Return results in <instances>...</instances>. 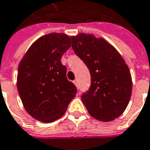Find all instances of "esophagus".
<instances>
[{
    "mask_svg": "<svg viewBox=\"0 0 150 150\" xmlns=\"http://www.w3.org/2000/svg\"><path fill=\"white\" fill-rule=\"evenodd\" d=\"M73 83L75 84V86H78V83H77V81H76V80H75V81H73Z\"/></svg>",
    "mask_w": 150,
    "mask_h": 150,
    "instance_id": "obj_1",
    "label": "esophagus"
}]
</instances>
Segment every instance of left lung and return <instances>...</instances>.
Wrapping results in <instances>:
<instances>
[{
	"label": "left lung",
	"instance_id": "1",
	"mask_svg": "<svg viewBox=\"0 0 150 150\" xmlns=\"http://www.w3.org/2000/svg\"><path fill=\"white\" fill-rule=\"evenodd\" d=\"M72 48L91 73V87L81 96L89 114L101 122L118 117L132 95V76L127 64L113 46L102 38L81 33L71 37Z\"/></svg>",
	"mask_w": 150,
	"mask_h": 150
}]
</instances>
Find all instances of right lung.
<instances>
[{
  "instance_id": "right-lung-1",
  "label": "right lung",
  "mask_w": 150,
  "mask_h": 150,
  "mask_svg": "<svg viewBox=\"0 0 150 150\" xmlns=\"http://www.w3.org/2000/svg\"><path fill=\"white\" fill-rule=\"evenodd\" d=\"M71 46L64 33H52L33 42L19 63L16 87L27 112L52 122L65 113L77 89L66 77L62 55Z\"/></svg>"
}]
</instances>
